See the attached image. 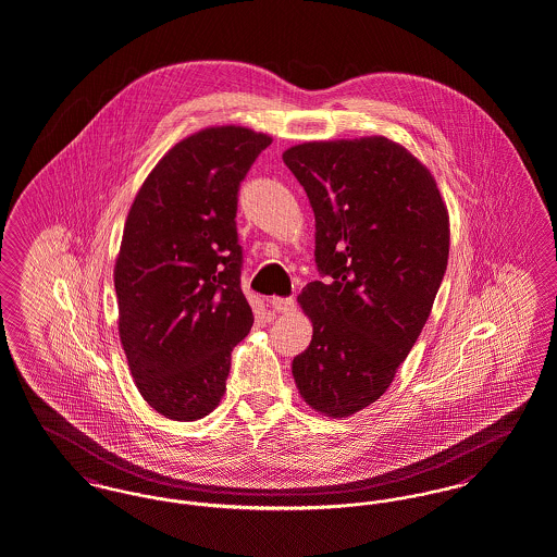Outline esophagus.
Returning a JSON list of instances; mask_svg holds the SVG:
<instances>
[{
    "label": "esophagus",
    "mask_w": 557,
    "mask_h": 557,
    "mask_svg": "<svg viewBox=\"0 0 557 557\" xmlns=\"http://www.w3.org/2000/svg\"><path fill=\"white\" fill-rule=\"evenodd\" d=\"M271 309L275 312H294L296 300L294 298H271Z\"/></svg>",
    "instance_id": "34e87169"
}]
</instances>
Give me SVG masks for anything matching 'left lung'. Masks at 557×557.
Instances as JSON below:
<instances>
[{"label":"left lung","instance_id":"1","mask_svg":"<svg viewBox=\"0 0 557 557\" xmlns=\"http://www.w3.org/2000/svg\"><path fill=\"white\" fill-rule=\"evenodd\" d=\"M282 157L311 202L325 277L298 294L312 339L292 375L314 412L346 419L387 392L423 332L449 215L426 165L385 136L311 140Z\"/></svg>","mask_w":557,"mask_h":557}]
</instances>
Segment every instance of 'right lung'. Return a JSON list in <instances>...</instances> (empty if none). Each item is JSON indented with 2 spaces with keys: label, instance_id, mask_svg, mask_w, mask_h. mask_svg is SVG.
<instances>
[{
  "label": "right lung",
  "instance_id": "add662e5",
  "mask_svg": "<svg viewBox=\"0 0 557 557\" xmlns=\"http://www.w3.org/2000/svg\"><path fill=\"white\" fill-rule=\"evenodd\" d=\"M271 136L209 126L176 143L134 197L115 257L117 334L145 401L172 421L207 417L252 327L240 288L238 186Z\"/></svg>",
  "mask_w": 557,
  "mask_h": 557
}]
</instances>
